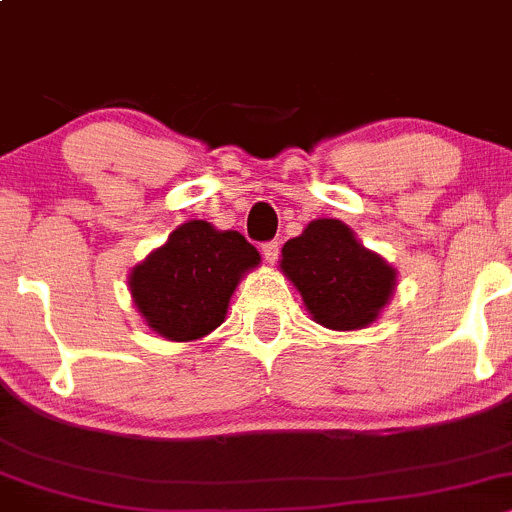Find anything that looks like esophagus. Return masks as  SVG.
I'll return each mask as SVG.
<instances>
[{
    "mask_svg": "<svg viewBox=\"0 0 512 512\" xmlns=\"http://www.w3.org/2000/svg\"><path fill=\"white\" fill-rule=\"evenodd\" d=\"M262 255H265V260L270 262V265H274V262H277V257H279V242L277 240L265 242V245H262Z\"/></svg>",
    "mask_w": 512,
    "mask_h": 512,
    "instance_id": "obj_1",
    "label": "esophagus"
}]
</instances>
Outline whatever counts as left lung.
I'll use <instances>...</instances> for the list:
<instances>
[{"mask_svg":"<svg viewBox=\"0 0 512 512\" xmlns=\"http://www.w3.org/2000/svg\"><path fill=\"white\" fill-rule=\"evenodd\" d=\"M282 272L301 292L316 324L333 331L373 324L395 289V270L333 218L311 220L299 238L282 247Z\"/></svg>","mask_w":512,"mask_h":512,"instance_id":"left-lung-1","label":"left lung"}]
</instances>
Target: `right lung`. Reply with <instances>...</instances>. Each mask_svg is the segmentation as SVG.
Listing matches in <instances>:
<instances>
[{"mask_svg": "<svg viewBox=\"0 0 512 512\" xmlns=\"http://www.w3.org/2000/svg\"><path fill=\"white\" fill-rule=\"evenodd\" d=\"M260 252L238 230L188 220L129 277L132 299L147 324L169 341H196L223 324L242 272Z\"/></svg>", "mask_w": 512, "mask_h": 512, "instance_id": "add662e5", "label": "right lung"}]
</instances>
